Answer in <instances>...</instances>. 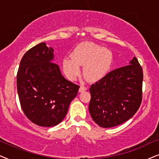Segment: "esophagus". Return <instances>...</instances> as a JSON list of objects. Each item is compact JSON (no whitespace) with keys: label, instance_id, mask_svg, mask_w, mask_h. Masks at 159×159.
<instances>
[{"label":"esophagus","instance_id":"1","mask_svg":"<svg viewBox=\"0 0 159 159\" xmlns=\"http://www.w3.org/2000/svg\"><path fill=\"white\" fill-rule=\"evenodd\" d=\"M86 88L85 87V86H80L79 92H84V91H86Z\"/></svg>","mask_w":159,"mask_h":159}]
</instances>
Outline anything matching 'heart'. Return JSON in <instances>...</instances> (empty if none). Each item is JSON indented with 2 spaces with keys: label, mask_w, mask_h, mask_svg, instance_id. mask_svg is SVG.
Masks as SVG:
<instances>
[{
  "label": "heart",
  "mask_w": 159,
  "mask_h": 159,
  "mask_svg": "<svg viewBox=\"0 0 159 159\" xmlns=\"http://www.w3.org/2000/svg\"><path fill=\"white\" fill-rule=\"evenodd\" d=\"M113 55L111 50L93 42L78 44L71 53V58L63 60V71L71 81L81 73L80 65L84 66V74L91 81H98L111 70Z\"/></svg>",
  "instance_id": "1"
}]
</instances>
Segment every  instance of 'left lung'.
<instances>
[{"instance_id":"left-lung-1","label":"left lung","mask_w":159,"mask_h":159,"mask_svg":"<svg viewBox=\"0 0 159 159\" xmlns=\"http://www.w3.org/2000/svg\"><path fill=\"white\" fill-rule=\"evenodd\" d=\"M143 72L136 57L129 65L113 70L89 89V110L99 126L111 128L130 119L143 99Z\"/></svg>"}]
</instances>
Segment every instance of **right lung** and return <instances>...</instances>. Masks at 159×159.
<instances>
[{"label": "right lung", "instance_id": "add662e5", "mask_svg": "<svg viewBox=\"0 0 159 159\" xmlns=\"http://www.w3.org/2000/svg\"><path fill=\"white\" fill-rule=\"evenodd\" d=\"M54 49L46 43L33 46L21 60L16 86L25 115L36 125H57L66 116L79 86L67 81L53 62Z\"/></svg>", "mask_w": 159, "mask_h": 159}]
</instances>
